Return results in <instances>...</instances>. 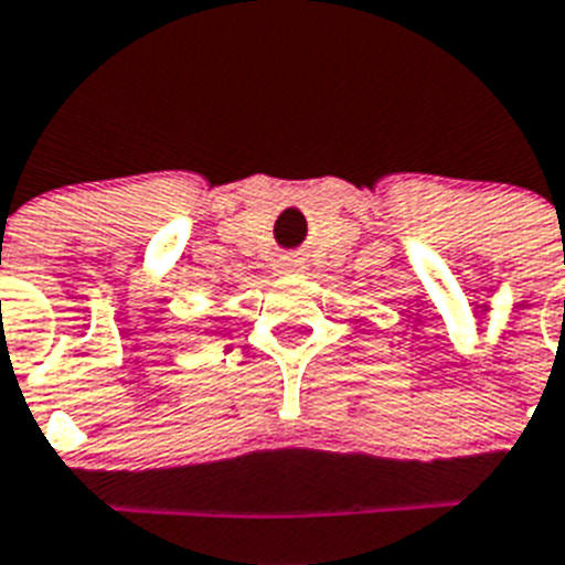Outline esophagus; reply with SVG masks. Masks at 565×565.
Wrapping results in <instances>:
<instances>
[{"label":"esophagus","instance_id":"obj_1","mask_svg":"<svg viewBox=\"0 0 565 565\" xmlns=\"http://www.w3.org/2000/svg\"><path fill=\"white\" fill-rule=\"evenodd\" d=\"M301 264H305V260L298 258V255H287V258H281L284 273H298V269H301Z\"/></svg>","mask_w":565,"mask_h":565}]
</instances>
